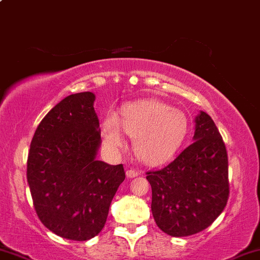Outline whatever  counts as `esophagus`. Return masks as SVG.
Masks as SVG:
<instances>
[{"mask_svg":"<svg viewBox=\"0 0 260 260\" xmlns=\"http://www.w3.org/2000/svg\"><path fill=\"white\" fill-rule=\"evenodd\" d=\"M138 174H139V172L136 171V170H127L126 171V176L128 178H134V177L138 176Z\"/></svg>","mask_w":260,"mask_h":260,"instance_id":"1","label":"esophagus"}]
</instances>
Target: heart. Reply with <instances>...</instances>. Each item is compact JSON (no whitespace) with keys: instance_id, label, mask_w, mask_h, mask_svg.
<instances>
[{"instance_id":"heart-1","label":"heart","mask_w":260,"mask_h":260,"mask_svg":"<svg viewBox=\"0 0 260 260\" xmlns=\"http://www.w3.org/2000/svg\"><path fill=\"white\" fill-rule=\"evenodd\" d=\"M187 128L184 112L160 100L148 99L124 106L121 120L116 112H109L103 123V138L111 151H117L126 144L124 129L134 138V150L140 160L155 166L176 154Z\"/></svg>"}]
</instances>
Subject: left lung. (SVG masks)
Instances as JSON below:
<instances>
[{
	"instance_id": "left-lung-1",
	"label": "left lung",
	"mask_w": 260,
	"mask_h": 260,
	"mask_svg": "<svg viewBox=\"0 0 260 260\" xmlns=\"http://www.w3.org/2000/svg\"><path fill=\"white\" fill-rule=\"evenodd\" d=\"M146 174L152 215L164 233L184 237L208 228L229 199L226 149L211 116L200 111L191 145L165 168Z\"/></svg>"
}]
</instances>
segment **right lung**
Returning <instances> with one entry per match:
<instances>
[{
	"instance_id": "obj_1",
	"label": "right lung",
	"mask_w": 260,
	"mask_h": 260,
	"mask_svg": "<svg viewBox=\"0 0 260 260\" xmlns=\"http://www.w3.org/2000/svg\"><path fill=\"white\" fill-rule=\"evenodd\" d=\"M94 100L92 92L64 98L31 140L26 174L34 207L47 229L62 239L98 235L126 178L122 165L95 158L102 138Z\"/></svg>"
}]
</instances>
